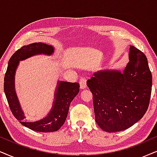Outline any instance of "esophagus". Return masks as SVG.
<instances>
[{
    "label": "esophagus",
    "mask_w": 157,
    "mask_h": 157,
    "mask_svg": "<svg viewBox=\"0 0 157 157\" xmlns=\"http://www.w3.org/2000/svg\"><path fill=\"white\" fill-rule=\"evenodd\" d=\"M87 80L85 77H82L80 80V85L81 89H85L87 87Z\"/></svg>",
    "instance_id": "esophagus-1"
}]
</instances>
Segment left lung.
<instances>
[{
	"label": "left lung",
	"mask_w": 157,
	"mask_h": 157,
	"mask_svg": "<svg viewBox=\"0 0 157 157\" xmlns=\"http://www.w3.org/2000/svg\"><path fill=\"white\" fill-rule=\"evenodd\" d=\"M129 50L130 61L123 72L98 71L87 81L93 95L95 121L106 132L130 128L149 105L152 75L147 58L133 46Z\"/></svg>",
	"instance_id": "left-lung-1"
}]
</instances>
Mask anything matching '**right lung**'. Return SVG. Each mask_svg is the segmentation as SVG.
<instances>
[{
    "label": "right lung",
    "instance_id": "add662e5",
    "mask_svg": "<svg viewBox=\"0 0 157 157\" xmlns=\"http://www.w3.org/2000/svg\"><path fill=\"white\" fill-rule=\"evenodd\" d=\"M54 52L53 46L44 43L36 42L24 46L10 58L4 77V92L12 113L22 125L38 132H54L61 128L66 121L71 102L80 91V85L78 82L58 80L53 105L47 116L35 122H28L16 93V72L20 61L39 54L51 56Z\"/></svg>",
    "mask_w": 157,
    "mask_h": 157
}]
</instances>
